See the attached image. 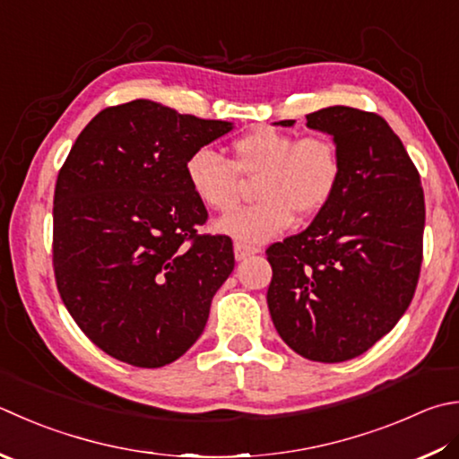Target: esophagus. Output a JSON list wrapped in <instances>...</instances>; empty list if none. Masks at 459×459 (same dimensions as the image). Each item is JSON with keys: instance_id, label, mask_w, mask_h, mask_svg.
Here are the masks:
<instances>
[{"instance_id": "obj_1", "label": "esophagus", "mask_w": 459, "mask_h": 459, "mask_svg": "<svg viewBox=\"0 0 459 459\" xmlns=\"http://www.w3.org/2000/svg\"><path fill=\"white\" fill-rule=\"evenodd\" d=\"M257 252H259V247L244 244V241H236V244H233V254H236L238 262H241V259H246V257L254 255V254H257Z\"/></svg>"}]
</instances>
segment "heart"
Segmentation results:
<instances>
[{
  "instance_id": "1",
  "label": "heart",
  "mask_w": 459,
  "mask_h": 459,
  "mask_svg": "<svg viewBox=\"0 0 459 459\" xmlns=\"http://www.w3.org/2000/svg\"><path fill=\"white\" fill-rule=\"evenodd\" d=\"M255 178L259 202L231 212L218 230L244 244H262L291 226L296 212L314 215L332 200L342 178V155L327 135L299 137L257 127L233 142V160L200 148L186 161V178L207 210L228 212L238 204L244 178Z\"/></svg>"
}]
</instances>
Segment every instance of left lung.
Wrapping results in <instances>:
<instances>
[{
	"instance_id": "8db88e82",
	"label": "left lung",
	"mask_w": 459,
	"mask_h": 459,
	"mask_svg": "<svg viewBox=\"0 0 459 459\" xmlns=\"http://www.w3.org/2000/svg\"><path fill=\"white\" fill-rule=\"evenodd\" d=\"M306 119L333 137L342 178L307 230L267 247V307L293 351L337 364L368 351L408 309L426 205L418 169L384 117L333 106Z\"/></svg>"
}]
</instances>
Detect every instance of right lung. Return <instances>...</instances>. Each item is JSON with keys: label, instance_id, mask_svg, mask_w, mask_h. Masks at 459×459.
Wrapping results in <instances>:
<instances>
[{"label": "right lung", "instance_id": "right-lung-1", "mask_svg": "<svg viewBox=\"0 0 459 459\" xmlns=\"http://www.w3.org/2000/svg\"><path fill=\"white\" fill-rule=\"evenodd\" d=\"M152 100L100 111L54 195V270L75 324L108 356L161 368L192 348L236 265L228 236H200L186 178L195 150L231 132Z\"/></svg>", "mask_w": 459, "mask_h": 459}]
</instances>
